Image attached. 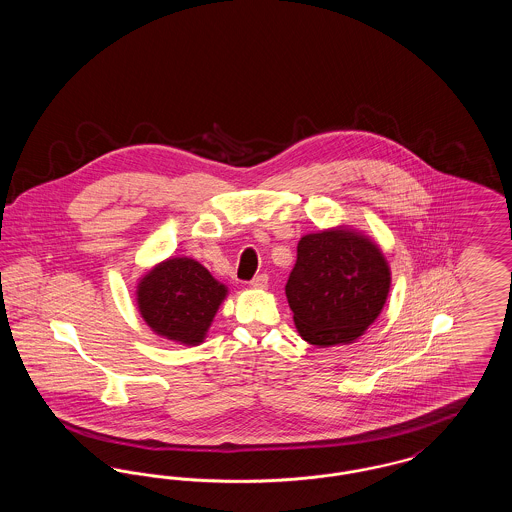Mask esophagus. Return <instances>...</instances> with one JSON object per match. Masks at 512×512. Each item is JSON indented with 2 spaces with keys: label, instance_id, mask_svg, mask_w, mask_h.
Instances as JSON below:
<instances>
[{
  "label": "esophagus",
  "instance_id": "1",
  "mask_svg": "<svg viewBox=\"0 0 512 512\" xmlns=\"http://www.w3.org/2000/svg\"><path fill=\"white\" fill-rule=\"evenodd\" d=\"M251 288H257V290H265L268 286V276L267 274H259V276H255L251 282Z\"/></svg>",
  "mask_w": 512,
  "mask_h": 512
}]
</instances>
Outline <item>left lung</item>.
<instances>
[{
    "instance_id": "8db88e82",
    "label": "left lung",
    "mask_w": 512,
    "mask_h": 512,
    "mask_svg": "<svg viewBox=\"0 0 512 512\" xmlns=\"http://www.w3.org/2000/svg\"><path fill=\"white\" fill-rule=\"evenodd\" d=\"M390 267L378 245L347 230L307 234L286 284L299 336L318 347L353 343L378 318L390 293Z\"/></svg>"
}]
</instances>
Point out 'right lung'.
I'll return each instance as SVG.
<instances>
[{"mask_svg": "<svg viewBox=\"0 0 512 512\" xmlns=\"http://www.w3.org/2000/svg\"><path fill=\"white\" fill-rule=\"evenodd\" d=\"M136 293L140 315L155 334L197 345L226 297V286L194 259L174 257L149 270Z\"/></svg>", "mask_w": 512, "mask_h": 512, "instance_id": "right-lung-1", "label": "right lung"}]
</instances>
